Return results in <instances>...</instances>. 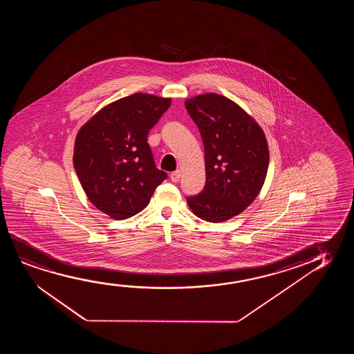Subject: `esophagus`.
I'll return each instance as SVG.
<instances>
[{
  "label": "esophagus",
  "mask_w": 354,
  "mask_h": 354,
  "mask_svg": "<svg viewBox=\"0 0 354 354\" xmlns=\"http://www.w3.org/2000/svg\"><path fill=\"white\" fill-rule=\"evenodd\" d=\"M180 176H181L180 170H175V171H173V173L170 174V180H171L173 183H178L180 180Z\"/></svg>",
  "instance_id": "1"
}]
</instances>
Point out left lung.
Here are the masks:
<instances>
[{
	"instance_id": "obj_1",
	"label": "left lung",
	"mask_w": 354,
	"mask_h": 354,
	"mask_svg": "<svg viewBox=\"0 0 354 354\" xmlns=\"http://www.w3.org/2000/svg\"><path fill=\"white\" fill-rule=\"evenodd\" d=\"M185 106L201 131L205 160L204 189L187 204L202 220L227 221L261 191L270 162L266 136L244 109L216 93L189 97Z\"/></svg>"
}]
</instances>
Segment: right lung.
I'll use <instances>...</instances> for the list:
<instances>
[{
  "label": "right lung",
  "instance_id": "1",
  "mask_svg": "<svg viewBox=\"0 0 354 354\" xmlns=\"http://www.w3.org/2000/svg\"><path fill=\"white\" fill-rule=\"evenodd\" d=\"M170 102L134 93L107 104L80 128L73 167L91 203L110 218L140 213L167 178L156 168L147 134Z\"/></svg>",
  "mask_w": 354,
  "mask_h": 354
}]
</instances>
